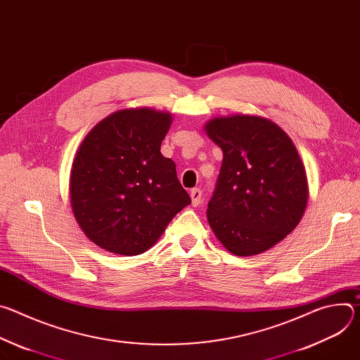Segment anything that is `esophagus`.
Wrapping results in <instances>:
<instances>
[{
    "label": "esophagus",
    "mask_w": 360,
    "mask_h": 360,
    "mask_svg": "<svg viewBox=\"0 0 360 360\" xmlns=\"http://www.w3.org/2000/svg\"><path fill=\"white\" fill-rule=\"evenodd\" d=\"M189 195H191L193 207H199L200 202H202V191L199 188H193V189H191Z\"/></svg>",
    "instance_id": "1"
}]
</instances>
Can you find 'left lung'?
<instances>
[{"mask_svg":"<svg viewBox=\"0 0 360 360\" xmlns=\"http://www.w3.org/2000/svg\"><path fill=\"white\" fill-rule=\"evenodd\" d=\"M205 131L224 152L208 203L210 226L233 255L262 253L303 217L309 188L297 149L281 127L262 117H219Z\"/></svg>","mask_w":360,"mask_h":360,"instance_id":"left-lung-1","label":"left lung"}]
</instances>
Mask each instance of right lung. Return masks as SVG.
Returning a JSON list of instances; mask_svg holds the SVG:
<instances>
[{"instance_id":"right-lung-1","label":"right lung","mask_w":360,"mask_h":360,"mask_svg":"<svg viewBox=\"0 0 360 360\" xmlns=\"http://www.w3.org/2000/svg\"><path fill=\"white\" fill-rule=\"evenodd\" d=\"M172 115L121 110L82 141L71 169L74 217L86 238L112 253H143L191 203L175 162L161 153Z\"/></svg>"}]
</instances>
